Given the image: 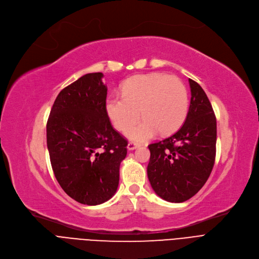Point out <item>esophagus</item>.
Wrapping results in <instances>:
<instances>
[{"instance_id": "1", "label": "esophagus", "mask_w": 259, "mask_h": 259, "mask_svg": "<svg viewBox=\"0 0 259 259\" xmlns=\"http://www.w3.org/2000/svg\"><path fill=\"white\" fill-rule=\"evenodd\" d=\"M137 147H139V144L136 143V142H130V143L127 144V149H128V150H134V149H136Z\"/></svg>"}]
</instances>
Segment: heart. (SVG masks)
Wrapping results in <instances>:
<instances>
[{"label":"heart","mask_w":259,"mask_h":259,"mask_svg":"<svg viewBox=\"0 0 259 259\" xmlns=\"http://www.w3.org/2000/svg\"><path fill=\"white\" fill-rule=\"evenodd\" d=\"M121 95L106 100L105 109L114 126L124 132L140 117L144 120L126 132L132 140L145 141L158 131L162 135L177 131L188 112V92L177 76L161 73L136 75L127 79Z\"/></svg>","instance_id":"heart-1"}]
</instances>
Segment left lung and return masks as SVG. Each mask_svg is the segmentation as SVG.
<instances>
[{
  "instance_id": "obj_1",
  "label": "left lung",
  "mask_w": 259,
  "mask_h": 259,
  "mask_svg": "<svg viewBox=\"0 0 259 259\" xmlns=\"http://www.w3.org/2000/svg\"><path fill=\"white\" fill-rule=\"evenodd\" d=\"M191 99L184 124L168 138L148 145L147 177L161 199L189 200L207 182L217 153V118L202 87L189 78Z\"/></svg>"
}]
</instances>
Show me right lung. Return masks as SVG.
Segmentation results:
<instances>
[{
  "label": "right lung",
  "mask_w": 259,
  "mask_h": 259,
  "mask_svg": "<svg viewBox=\"0 0 259 259\" xmlns=\"http://www.w3.org/2000/svg\"><path fill=\"white\" fill-rule=\"evenodd\" d=\"M103 74L89 73L60 91L47 122L54 176L64 191L83 205L109 201L119 184L127 140L106 113Z\"/></svg>",
  "instance_id": "right-lung-1"
}]
</instances>
